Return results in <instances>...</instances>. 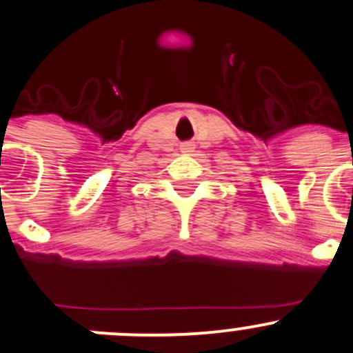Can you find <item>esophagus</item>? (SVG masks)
I'll return each instance as SVG.
<instances>
[{
	"instance_id": "obj_1",
	"label": "esophagus",
	"mask_w": 353,
	"mask_h": 353,
	"mask_svg": "<svg viewBox=\"0 0 353 353\" xmlns=\"http://www.w3.org/2000/svg\"><path fill=\"white\" fill-rule=\"evenodd\" d=\"M194 150V146L191 145V143H184L183 146H181V152L183 153H191Z\"/></svg>"
}]
</instances>
